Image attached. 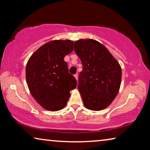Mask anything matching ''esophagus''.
Returning a JSON list of instances; mask_svg holds the SVG:
<instances>
[{
  "mask_svg": "<svg viewBox=\"0 0 150 150\" xmlns=\"http://www.w3.org/2000/svg\"><path fill=\"white\" fill-rule=\"evenodd\" d=\"M74 76H75V77L76 79V80L78 81V74H77V73H76V74H75Z\"/></svg>",
  "mask_w": 150,
  "mask_h": 150,
  "instance_id": "1",
  "label": "esophagus"
}]
</instances>
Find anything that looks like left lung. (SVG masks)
I'll return each mask as SVG.
<instances>
[{"label": "left lung", "mask_w": 150, "mask_h": 150, "mask_svg": "<svg viewBox=\"0 0 150 150\" xmlns=\"http://www.w3.org/2000/svg\"><path fill=\"white\" fill-rule=\"evenodd\" d=\"M74 50L83 65L78 89L84 105L91 110H103L110 105L120 89V65L107 48L95 40H77Z\"/></svg>", "instance_id": "8db88e82"}]
</instances>
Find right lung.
I'll use <instances>...</instances> for the list:
<instances>
[{"instance_id":"1","label":"right lung","mask_w":150,"mask_h":150,"mask_svg":"<svg viewBox=\"0 0 150 150\" xmlns=\"http://www.w3.org/2000/svg\"><path fill=\"white\" fill-rule=\"evenodd\" d=\"M73 47L71 40H53L38 48L27 63L26 78L30 92L47 110L57 111L64 108L70 91L77 86V81L69 73L64 61Z\"/></svg>"}]
</instances>
